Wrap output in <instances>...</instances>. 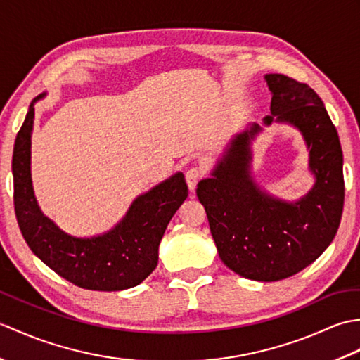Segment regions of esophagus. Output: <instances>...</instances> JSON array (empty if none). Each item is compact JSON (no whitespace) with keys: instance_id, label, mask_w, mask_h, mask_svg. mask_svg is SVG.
<instances>
[{"instance_id":"1","label":"esophagus","mask_w":360,"mask_h":360,"mask_svg":"<svg viewBox=\"0 0 360 360\" xmlns=\"http://www.w3.org/2000/svg\"><path fill=\"white\" fill-rule=\"evenodd\" d=\"M201 178H202V170H201V168L192 167V168H190V170H187L186 181H187V186L190 188V192H193V190L196 188L198 181H200Z\"/></svg>"}]
</instances>
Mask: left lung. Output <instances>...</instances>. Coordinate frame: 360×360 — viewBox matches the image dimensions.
Instances as JSON below:
<instances>
[{
    "label": "left lung",
    "instance_id": "left-lung-1",
    "mask_svg": "<svg viewBox=\"0 0 360 360\" xmlns=\"http://www.w3.org/2000/svg\"><path fill=\"white\" fill-rule=\"evenodd\" d=\"M264 80L272 101L263 124H288L302 133L314 186L300 200L285 201L257 184L252 141L263 128L254 122L232 137L196 195L221 262L244 278L277 281L300 272L330 246L340 224L345 184L339 134L322 98L288 75L266 74Z\"/></svg>",
    "mask_w": 360,
    "mask_h": 360
}]
</instances>
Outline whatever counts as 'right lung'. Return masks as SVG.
<instances>
[{
  "mask_svg": "<svg viewBox=\"0 0 360 360\" xmlns=\"http://www.w3.org/2000/svg\"><path fill=\"white\" fill-rule=\"evenodd\" d=\"M15 139L12 156L13 204L20 231L30 250L60 277L91 290H124L142 283L155 271L159 244L173 215L186 201L188 188L181 172L139 195L125 217L102 235L79 238L62 231L41 212L30 174V137L34 105Z\"/></svg>",
  "mask_w": 360,
  "mask_h": 360,
  "instance_id": "obj_1",
  "label": "right lung"
}]
</instances>
